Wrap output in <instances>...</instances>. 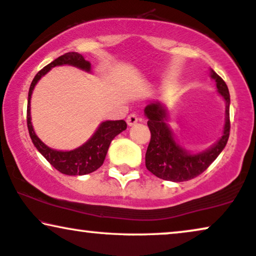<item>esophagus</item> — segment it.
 Returning a JSON list of instances; mask_svg holds the SVG:
<instances>
[{
    "label": "esophagus",
    "mask_w": 256,
    "mask_h": 256,
    "mask_svg": "<svg viewBox=\"0 0 256 256\" xmlns=\"http://www.w3.org/2000/svg\"><path fill=\"white\" fill-rule=\"evenodd\" d=\"M138 117L137 116H136L134 114H128V117L126 118V122H128V126H134V125H136L138 122Z\"/></svg>",
    "instance_id": "obj_1"
}]
</instances>
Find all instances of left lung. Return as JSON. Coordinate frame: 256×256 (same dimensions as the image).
Instances as JSON below:
<instances>
[{"label": "left lung", "instance_id": "obj_1", "mask_svg": "<svg viewBox=\"0 0 256 256\" xmlns=\"http://www.w3.org/2000/svg\"><path fill=\"white\" fill-rule=\"evenodd\" d=\"M210 76L216 82L218 94L224 100L226 108L222 134L205 151L192 153L179 144L168 124V108L162 102H152L145 108L144 114L148 119V126L151 131V140L145 154V165L150 172L160 179L182 182L196 178L218 158L227 144L230 128V91L222 78L212 69L210 70Z\"/></svg>", "mask_w": 256, "mask_h": 256}]
</instances>
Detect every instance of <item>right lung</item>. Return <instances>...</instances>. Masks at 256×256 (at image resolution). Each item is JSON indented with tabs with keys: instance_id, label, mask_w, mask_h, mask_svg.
Returning <instances> with one entry per match:
<instances>
[{
	"instance_id": "right-lung-1",
	"label": "right lung",
	"mask_w": 256,
	"mask_h": 256,
	"mask_svg": "<svg viewBox=\"0 0 256 256\" xmlns=\"http://www.w3.org/2000/svg\"><path fill=\"white\" fill-rule=\"evenodd\" d=\"M71 66L78 69L91 72V63L88 62L78 52H68L63 56H60L54 62L44 66L38 74H36L32 82L28 94V108H26V122H28V130L30 138L40 154L54 166L57 171L66 176H84L92 173L103 165L105 156H106L108 146L114 140L116 136L120 132L125 131L128 125L125 120H105L102 122L94 134L88 138L80 148L70 150V151H60V150H54L44 144L34 131V126L32 122V91L36 84L43 76L49 72L54 66Z\"/></svg>"
}]
</instances>
